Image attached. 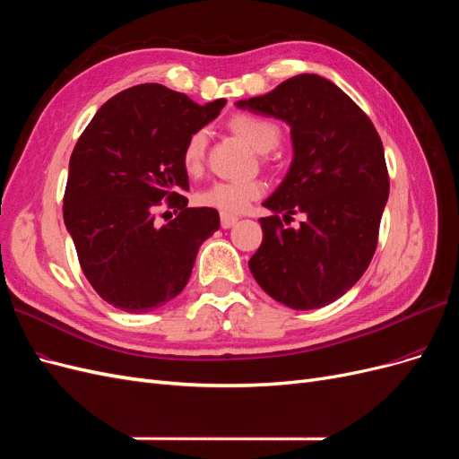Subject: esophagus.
<instances>
[{
	"label": "esophagus",
	"instance_id": "esophagus-1",
	"mask_svg": "<svg viewBox=\"0 0 459 459\" xmlns=\"http://www.w3.org/2000/svg\"><path fill=\"white\" fill-rule=\"evenodd\" d=\"M220 220H221V228L224 230H230V228H233L235 224H238V216H231V214H224L221 212V216H220Z\"/></svg>",
	"mask_w": 459,
	"mask_h": 459
}]
</instances>
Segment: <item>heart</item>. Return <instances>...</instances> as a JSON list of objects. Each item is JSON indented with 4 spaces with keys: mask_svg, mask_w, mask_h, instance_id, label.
Returning <instances> with one entry per match:
<instances>
[{
    "mask_svg": "<svg viewBox=\"0 0 459 459\" xmlns=\"http://www.w3.org/2000/svg\"><path fill=\"white\" fill-rule=\"evenodd\" d=\"M231 130L241 135L243 140L256 149L258 152H266L273 149L280 142V128L268 118L258 115L241 113L235 115L230 122ZM208 143L206 130L193 132L184 145L182 160L184 169L189 174H197L203 169L204 151ZM264 193V184L258 179H224V182H214L211 187L199 193V203L203 206L216 208L224 214L243 212L248 203L258 199Z\"/></svg>",
    "mask_w": 459,
    "mask_h": 459,
    "instance_id": "b5f03b06",
    "label": "heart"
}]
</instances>
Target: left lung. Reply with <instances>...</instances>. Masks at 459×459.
I'll return each instance as SVG.
<instances>
[{
    "mask_svg": "<svg viewBox=\"0 0 459 459\" xmlns=\"http://www.w3.org/2000/svg\"><path fill=\"white\" fill-rule=\"evenodd\" d=\"M283 120L293 160L283 182L262 204V245L248 260L256 283L293 310L337 300L364 275L377 247L388 199L381 137L349 95L327 78L299 74L266 95L235 103ZM297 212L301 228L279 220Z\"/></svg>",
    "mask_w": 459,
    "mask_h": 459,
    "instance_id": "8db88e82",
    "label": "left lung"
}]
</instances>
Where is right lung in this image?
Here are the masks:
<instances>
[{"label": "right lung", "mask_w": 459, "mask_h": 459, "mask_svg": "<svg viewBox=\"0 0 459 459\" xmlns=\"http://www.w3.org/2000/svg\"><path fill=\"white\" fill-rule=\"evenodd\" d=\"M224 105L142 84L110 97L80 135L63 218L82 272L115 308L143 314L170 302L187 285L203 241L218 231L214 208H187L182 152ZM160 200L178 214L164 227L154 224Z\"/></svg>", "instance_id": "right-lung-1"}]
</instances>
